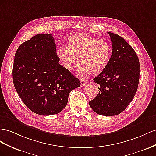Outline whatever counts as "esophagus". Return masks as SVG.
I'll list each match as a JSON object with an SVG mask.
<instances>
[{"mask_svg": "<svg viewBox=\"0 0 156 156\" xmlns=\"http://www.w3.org/2000/svg\"><path fill=\"white\" fill-rule=\"evenodd\" d=\"M80 83H81V86H86V82L84 80H83V79H80Z\"/></svg>", "mask_w": 156, "mask_h": 156, "instance_id": "1", "label": "esophagus"}]
</instances>
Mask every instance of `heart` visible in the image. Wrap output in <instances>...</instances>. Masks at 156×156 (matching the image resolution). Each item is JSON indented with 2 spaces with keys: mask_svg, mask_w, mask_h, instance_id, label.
Wrapping results in <instances>:
<instances>
[{
  "mask_svg": "<svg viewBox=\"0 0 156 156\" xmlns=\"http://www.w3.org/2000/svg\"><path fill=\"white\" fill-rule=\"evenodd\" d=\"M56 55L61 65L68 70H72L76 61L78 70L90 75H97L105 69L112 55L108 42L85 34L71 36L67 46L57 48Z\"/></svg>",
  "mask_w": 156,
  "mask_h": 156,
  "instance_id": "heart-1",
  "label": "heart"
}]
</instances>
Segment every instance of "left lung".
Here are the masks:
<instances>
[{"mask_svg":"<svg viewBox=\"0 0 156 156\" xmlns=\"http://www.w3.org/2000/svg\"><path fill=\"white\" fill-rule=\"evenodd\" d=\"M112 43V54L105 69L93 79L99 92L90 106L102 115H115L122 112L137 91L140 63L136 53L122 37L108 33Z\"/></svg>","mask_w":156,"mask_h":156,"instance_id":"8db88e82","label":"left lung"}]
</instances>
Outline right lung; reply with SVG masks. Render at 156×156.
<instances>
[{
	"instance_id": "obj_1",
	"label": "right lung",
	"mask_w": 156,
	"mask_h": 156,
	"mask_svg": "<svg viewBox=\"0 0 156 156\" xmlns=\"http://www.w3.org/2000/svg\"><path fill=\"white\" fill-rule=\"evenodd\" d=\"M51 34H38L21 44L15 54L13 82L27 107L42 115L59 113L79 79L59 63Z\"/></svg>"
}]
</instances>
